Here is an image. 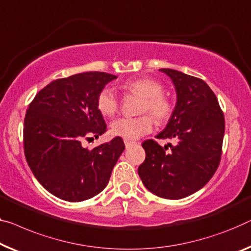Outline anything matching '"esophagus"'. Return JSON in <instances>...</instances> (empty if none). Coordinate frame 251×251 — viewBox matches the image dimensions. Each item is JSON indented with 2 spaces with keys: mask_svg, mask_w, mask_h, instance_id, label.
Wrapping results in <instances>:
<instances>
[{
  "mask_svg": "<svg viewBox=\"0 0 251 251\" xmlns=\"http://www.w3.org/2000/svg\"><path fill=\"white\" fill-rule=\"evenodd\" d=\"M124 143H125V147H126V148H129L130 145H133V144H134V142H133V141L125 140V141H124Z\"/></svg>",
  "mask_w": 251,
  "mask_h": 251,
  "instance_id": "34e87169",
  "label": "esophagus"
}]
</instances>
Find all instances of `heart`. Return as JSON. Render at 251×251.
<instances>
[{
  "mask_svg": "<svg viewBox=\"0 0 251 251\" xmlns=\"http://www.w3.org/2000/svg\"><path fill=\"white\" fill-rule=\"evenodd\" d=\"M123 88L130 95L142 97L140 113H150L158 124H164L173 117L175 102L169 96L164 95V87L160 81L152 77H136L126 81ZM96 104L100 114L111 117L118 111L119 100L114 90L106 87L100 90ZM149 115L115 119L110 125L111 133L125 140H136L147 135L153 128L152 117Z\"/></svg>",
  "mask_w": 251,
  "mask_h": 251,
  "instance_id": "obj_1",
  "label": "heart"
}]
</instances>
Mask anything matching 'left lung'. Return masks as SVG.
<instances>
[{
    "instance_id": "left-lung-1",
    "label": "left lung",
    "mask_w": 251,
    "mask_h": 251,
    "mask_svg": "<svg viewBox=\"0 0 251 251\" xmlns=\"http://www.w3.org/2000/svg\"><path fill=\"white\" fill-rule=\"evenodd\" d=\"M160 71L173 80L177 104L156 138H175L177 144L169 143V149L154 140L144 141L145 160L138 167V175L156 196L180 200L200 190L215 174L221 161L226 122L206 82L176 70Z\"/></svg>"
}]
</instances>
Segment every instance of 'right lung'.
<instances>
[{
	"instance_id": "right-lung-1",
	"label": "right lung",
	"mask_w": 251,
	"mask_h": 251,
	"mask_svg": "<svg viewBox=\"0 0 251 251\" xmlns=\"http://www.w3.org/2000/svg\"><path fill=\"white\" fill-rule=\"evenodd\" d=\"M116 77L84 72L57 78L29 103L24 124L25 159L37 180L61 200L82 201L98 195L124 151L122 137L91 150L82 145L107 130L96 100Z\"/></svg>"
}]
</instances>
